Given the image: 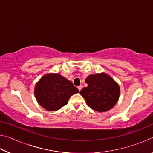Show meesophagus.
I'll return each mask as SVG.
<instances>
[{
  "instance_id": "34e87169",
  "label": "esophagus",
  "mask_w": 153,
  "mask_h": 153,
  "mask_svg": "<svg viewBox=\"0 0 153 153\" xmlns=\"http://www.w3.org/2000/svg\"><path fill=\"white\" fill-rule=\"evenodd\" d=\"M82 88H83V86H79L77 87V88H78V90H79V91H80V90H81L82 89Z\"/></svg>"
}]
</instances>
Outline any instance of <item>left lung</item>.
Listing matches in <instances>:
<instances>
[{"mask_svg":"<svg viewBox=\"0 0 153 153\" xmlns=\"http://www.w3.org/2000/svg\"><path fill=\"white\" fill-rule=\"evenodd\" d=\"M86 83L88 86L82 89L80 94L92 109L105 112L112 108L118 101L120 86L108 74L90 75L86 77Z\"/></svg>","mask_w":153,"mask_h":153,"instance_id":"1","label":"left lung"}]
</instances>
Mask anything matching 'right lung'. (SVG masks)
Listing matches in <instances>:
<instances>
[{
	"label": "right lung",
	"mask_w": 153,
	"mask_h": 153,
	"mask_svg": "<svg viewBox=\"0 0 153 153\" xmlns=\"http://www.w3.org/2000/svg\"><path fill=\"white\" fill-rule=\"evenodd\" d=\"M79 92L71 81L59 74H48L36 84L35 97L47 111H56L67 104L72 95Z\"/></svg>",
	"instance_id": "right-lung-1"
}]
</instances>
